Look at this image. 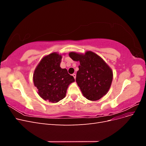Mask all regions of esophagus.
I'll list each match as a JSON object with an SVG mask.
<instances>
[{"label":"esophagus","mask_w":146,"mask_h":146,"mask_svg":"<svg viewBox=\"0 0 146 146\" xmlns=\"http://www.w3.org/2000/svg\"><path fill=\"white\" fill-rule=\"evenodd\" d=\"M72 76L74 77V78L75 79H76V74H72Z\"/></svg>","instance_id":"1"}]
</instances>
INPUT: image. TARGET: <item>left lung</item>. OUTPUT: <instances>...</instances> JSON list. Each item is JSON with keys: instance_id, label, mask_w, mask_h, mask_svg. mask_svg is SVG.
Returning <instances> with one entry per match:
<instances>
[{"instance_id": "8db88e82", "label": "left lung", "mask_w": 146, "mask_h": 146, "mask_svg": "<svg viewBox=\"0 0 146 146\" xmlns=\"http://www.w3.org/2000/svg\"><path fill=\"white\" fill-rule=\"evenodd\" d=\"M74 61H79L76 82L84 97L98 100L107 93L113 80V71L100 56L91 51L85 54L70 52Z\"/></svg>"}]
</instances>
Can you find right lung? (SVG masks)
<instances>
[{
	"label": "right lung",
	"instance_id": "right-lung-1",
	"mask_svg": "<svg viewBox=\"0 0 146 146\" xmlns=\"http://www.w3.org/2000/svg\"><path fill=\"white\" fill-rule=\"evenodd\" d=\"M62 56L56 52L45 56L36 66L33 83L39 96L44 100L56 103L65 98L68 86L75 82L66 69L60 67Z\"/></svg>",
	"mask_w": 146,
	"mask_h": 146
}]
</instances>
